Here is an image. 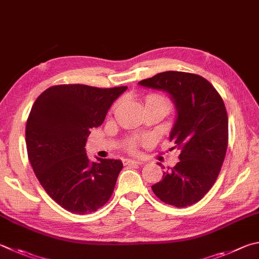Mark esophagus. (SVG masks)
<instances>
[{
  "label": "esophagus",
  "mask_w": 259,
  "mask_h": 259,
  "mask_svg": "<svg viewBox=\"0 0 259 259\" xmlns=\"http://www.w3.org/2000/svg\"><path fill=\"white\" fill-rule=\"evenodd\" d=\"M124 164L125 165H142V162L139 161H134V159H124Z\"/></svg>",
  "instance_id": "1"
}]
</instances>
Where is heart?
<instances>
[{
	"label": "heart",
	"instance_id": "b5f03b06",
	"mask_svg": "<svg viewBox=\"0 0 259 259\" xmlns=\"http://www.w3.org/2000/svg\"><path fill=\"white\" fill-rule=\"evenodd\" d=\"M145 102H146V105L147 104H161V105H164L167 107V110L171 109V103L170 101L167 100V98L165 96L163 95H156V94H153V95H148L147 97L145 98ZM148 139L147 138H138V139H133L129 144V150L130 152H135L136 147L139 144H145L147 143Z\"/></svg>",
	"mask_w": 259,
	"mask_h": 259
}]
</instances>
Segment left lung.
<instances>
[{
	"mask_svg": "<svg viewBox=\"0 0 259 259\" xmlns=\"http://www.w3.org/2000/svg\"><path fill=\"white\" fill-rule=\"evenodd\" d=\"M139 84L167 93L177 107L170 140L180 161L152 190L176 207L196 204L213 187L227 153L229 122L222 97L208 80L189 72H161Z\"/></svg>",
	"mask_w": 259,
	"mask_h": 259,
	"instance_id": "left-lung-1",
	"label": "left lung"
}]
</instances>
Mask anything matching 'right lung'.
Here are the masks:
<instances>
[{
	"label": "right lung",
	"instance_id": "add662e5",
	"mask_svg": "<svg viewBox=\"0 0 259 259\" xmlns=\"http://www.w3.org/2000/svg\"><path fill=\"white\" fill-rule=\"evenodd\" d=\"M126 86L97 88L58 84L37 97L26 124L28 158L41 187L61 207L88 214L113 194L123 164L120 159L91 162L86 142Z\"/></svg>",
	"mask_w": 259,
	"mask_h": 259
}]
</instances>
